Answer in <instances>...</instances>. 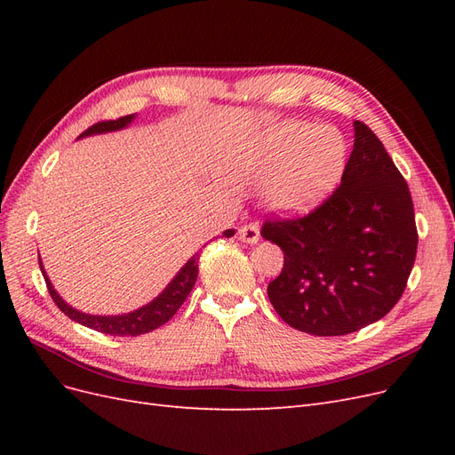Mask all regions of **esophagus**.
Returning a JSON list of instances; mask_svg holds the SVG:
<instances>
[{"label": "esophagus", "instance_id": "1", "mask_svg": "<svg viewBox=\"0 0 455 455\" xmlns=\"http://www.w3.org/2000/svg\"><path fill=\"white\" fill-rule=\"evenodd\" d=\"M239 239L243 243H249V244H256L259 241V228L258 224H246L239 229Z\"/></svg>", "mask_w": 455, "mask_h": 455}]
</instances>
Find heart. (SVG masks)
Instances as JSON below:
<instances>
[{
    "label": "heart",
    "mask_w": 455,
    "mask_h": 455,
    "mask_svg": "<svg viewBox=\"0 0 455 455\" xmlns=\"http://www.w3.org/2000/svg\"><path fill=\"white\" fill-rule=\"evenodd\" d=\"M346 163V140L328 127L286 123L271 136L254 164V176L266 180L264 196L273 209L304 212L334 188Z\"/></svg>",
    "instance_id": "b5f03b06"
}]
</instances>
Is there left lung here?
Instances as JSON below:
<instances>
[{
	"instance_id": "left-lung-1",
	"label": "left lung",
	"mask_w": 455,
	"mask_h": 455,
	"mask_svg": "<svg viewBox=\"0 0 455 455\" xmlns=\"http://www.w3.org/2000/svg\"><path fill=\"white\" fill-rule=\"evenodd\" d=\"M261 237L284 252L267 296L281 319L313 336H346L401 299L418 252L414 203L381 140L355 121L341 184L296 218H267Z\"/></svg>"
}]
</instances>
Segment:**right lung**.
Segmentation results:
<instances>
[{"instance_id":"right-lung-1","label":"right lung","mask_w":455,"mask_h":455,"mask_svg":"<svg viewBox=\"0 0 455 455\" xmlns=\"http://www.w3.org/2000/svg\"><path fill=\"white\" fill-rule=\"evenodd\" d=\"M132 119H134V116H125V117L109 119V121H99V123H94L92 127H89L85 132H81V136L119 131L123 127H127ZM233 233L235 231L228 229V231H224V237H231ZM39 267H41V273H44V279L47 283V291H49L52 301L57 304V307L64 315L70 316L72 321L84 324L87 328L99 330V332L109 334V336H140V334L151 332V330L163 326L169 319H172L178 309H180L184 299L189 296L191 288H194V284L197 281L199 252L191 258L180 271H178V275L171 281V284L164 288V291L154 301H149L148 306L136 309L132 313L117 315V316H99V315H85L81 311H76L74 307L68 306L57 292H54V288L47 277V273L44 271L41 261H39Z\"/></svg>"}]
</instances>
